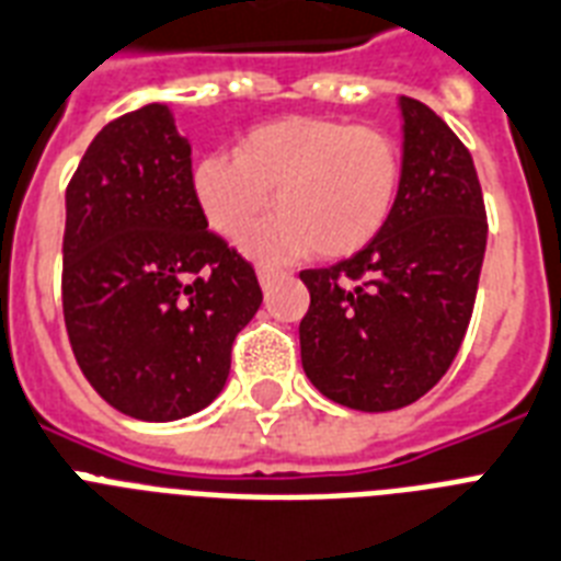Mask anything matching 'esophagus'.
<instances>
[{"mask_svg":"<svg viewBox=\"0 0 561 561\" xmlns=\"http://www.w3.org/2000/svg\"><path fill=\"white\" fill-rule=\"evenodd\" d=\"M259 282H262V288H267L273 279H279V276H285V271L282 267H273V265H259Z\"/></svg>","mask_w":561,"mask_h":561,"instance_id":"obj_1","label":"esophagus"}]
</instances>
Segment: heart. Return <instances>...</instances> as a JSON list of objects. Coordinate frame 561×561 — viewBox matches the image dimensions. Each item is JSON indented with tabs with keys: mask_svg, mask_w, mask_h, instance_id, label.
<instances>
[{
	"mask_svg": "<svg viewBox=\"0 0 561 561\" xmlns=\"http://www.w3.org/2000/svg\"><path fill=\"white\" fill-rule=\"evenodd\" d=\"M403 181V152L380 126L345 117L288 115L267 121L233 152L207 154L193 175L209 227L241 241L273 204L276 218L256 236L262 253L352 256L389 225Z\"/></svg>",
	"mask_w": 561,
	"mask_h": 561,
	"instance_id": "heart-1",
	"label": "heart"
}]
</instances>
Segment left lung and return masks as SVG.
Segmentation results:
<instances>
[{"label":"left lung","mask_w":561,"mask_h":561,"mask_svg":"<svg viewBox=\"0 0 561 561\" xmlns=\"http://www.w3.org/2000/svg\"><path fill=\"white\" fill-rule=\"evenodd\" d=\"M403 181L389 225L331 267L299 273L308 380L340 407L389 412L423 398L461 348L486 248L470 149L426 103L400 98Z\"/></svg>","instance_id":"left-lung-1"}]
</instances>
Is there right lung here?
<instances>
[{
	"label": "right lung",
	"instance_id": "add662e5",
	"mask_svg": "<svg viewBox=\"0 0 561 561\" xmlns=\"http://www.w3.org/2000/svg\"><path fill=\"white\" fill-rule=\"evenodd\" d=\"M259 305L253 265L207 227L170 108L106 123L68 181L62 233L68 343L100 398L138 421L198 412Z\"/></svg>",
	"mask_w": 561,
	"mask_h": 561
}]
</instances>
